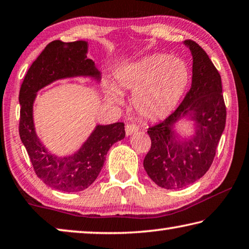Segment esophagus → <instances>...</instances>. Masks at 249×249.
I'll list each match as a JSON object with an SVG mask.
<instances>
[{
  "instance_id": "1",
  "label": "esophagus",
  "mask_w": 249,
  "mask_h": 249,
  "mask_svg": "<svg viewBox=\"0 0 249 249\" xmlns=\"http://www.w3.org/2000/svg\"><path fill=\"white\" fill-rule=\"evenodd\" d=\"M137 130H138V127L135 124H126V126H125V132L127 136H129V135H132L134 133H136Z\"/></svg>"
}]
</instances>
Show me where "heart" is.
Masks as SVG:
<instances>
[{"label":"heart","instance_id":"obj_1","mask_svg":"<svg viewBox=\"0 0 249 249\" xmlns=\"http://www.w3.org/2000/svg\"><path fill=\"white\" fill-rule=\"evenodd\" d=\"M190 79L189 68L178 57L155 53L123 67L116 73L121 90L132 92L133 103L141 116L156 120L167 115L178 104ZM111 103L121 105L119 90L107 91Z\"/></svg>","mask_w":249,"mask_h":249}]
</instances>
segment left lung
Masks as SVG:
<instances>
[{"label": "left lung", "mask_w": 249, "mask_h": 249, "mask_svg": "<svg viewBox=\"0 0 249 249\" xmlns=\"http://www.w3.org/2000/svg\"><path fill=\"white\" fill-rule=\"evenodd\" d=\"M183 44L193 59L190 90L172 114L147 130L151 147L144 168L156 184L167 190L191 184L206 174L226 122L220 73L196 41ZM182 118L195 122L191 137L181 138L174 130Z\"/></svg>", "instance_id": "left-lung-1"}]
</instances>
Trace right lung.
<instances>
[{
	"instance_id": "obj_1",
	"label": "right lung",
	"mask_w": 249,
	"mask_h": 249,
	"mask_svg": "<svg viewBox=\"0 0 249 249\" xmlns=\"http://www.w3.org/2000/svg\"><path fill=\"white\" fill-rule=\"evenodd\" d=\"M88 41L53 40L28 69L19 90V136L37 177L49 187L65 192L86 190L98 178L108 149L125 137L124 123L96 125L74 154L58 157L37 136L33 107L40 89L57 80L90 77L100 82L101 72L87 57Z\"/></svg>"
}]
</instances>
